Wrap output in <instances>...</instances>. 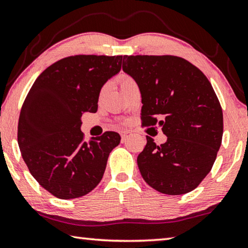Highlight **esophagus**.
Here are the masks:
<instances>
[{"instance_id": "esophagus-1", "label": "esophagus", "mask_w": 248, "mask_h": 248, "mask_svg": "<svg viewBox=\"0 0 248 248\" xmlns=\"http://www.w3.org/2000/svg\"><path fill=\"white\" fill-rule=\"evenodd\" d=\"M130 133V131H127V130H125V131H121L120 132V136H121V139H123V140H124L125 138H127L128 137V134Z\"/></svg>"}]
</instances>
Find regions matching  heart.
Returning <instances> with one entry per match:
<instances>
[{
	"instance_id": "b5f03b06",
	"label": "heart",
	"mask_w": 248,
	"mask_h": 248,
	"mask_svg": "<svg viewBox=\"0 0 248 248\" xmlns=\"http://www.w3.org/2000/svg\"><path fill=\"white\" fill-rule=\"evenodd\" d=\"M118 81H119V84H120V89L121 90L124 89V88H127L128 85H130V84L134 83V80L131 77H130V76H128V75H120L119 78H118ZM105 90H106V87H103L102 88L101 95L105 92Z\"/></svg>"
}]
</instances>
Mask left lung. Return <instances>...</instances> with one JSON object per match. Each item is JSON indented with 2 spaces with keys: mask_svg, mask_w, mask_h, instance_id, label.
<instances>
[{
  "mask_svg": "<svg viewBox=\"0 0 248 248\" xmlns=\"http://www.w3.org/2000/svg\"><path fill=\"white\" fill-rule=\"evenodd\" d=\"M123 69L139 85L143 125L158 123L167 136L160 145L146 137L138 156L143 179L167 195L193 191L213 168L222 141V108L209 80L172 55H125Z\"/></svg>",
  "mask_w": 248,
  "mask_h": 248,
  "instance_id": "obj_1",
  "label": "left lung"
}]
</instances>
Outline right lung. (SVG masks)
Listing matches in <instances>:
<instances>
[{
  "label": "right lung",
  "instance_id": "right-lung-1",
  "mask_svg": "<svg viewBox=\"0 0 248 248\" xmlns=\"http://www.w3.org/2000/svg\"><path fill=\"white\" fill-rule=\"evenodd\" d=\"M123 56L75 55L43 71L31 87L18 120L22 158L38 183L57 199L91 192L101 182L120 136L107 131L84 141L81 116L95 112L103 85L121 69Z\"/></svg>",
  "mask_w": 248,
  "mask_h": 248
}]
</instances>
